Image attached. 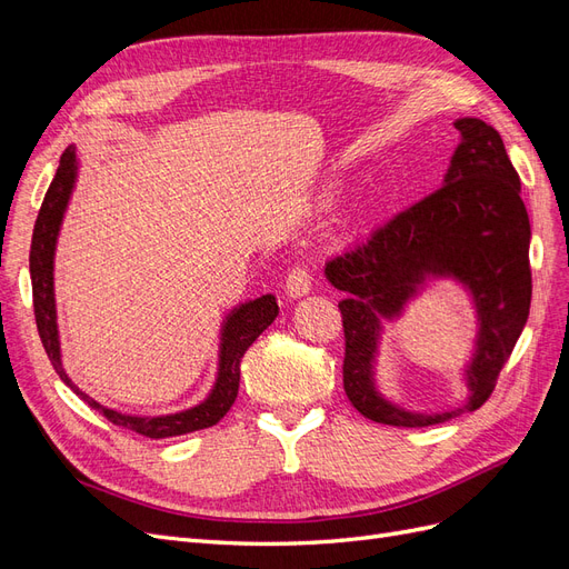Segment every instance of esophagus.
Masks as SVG:
<instances>
[{
	"mask_svg": "<svg viewBox=\"0 0 569 569\" xmlns=\"http://www.w3.org/2000/svg\"><path fill=\"white\" fill-rule=\"evenodd\" d=\"M311 270H308L306 266H295L289 272H287V280H284V291L287 297L291 299H299L303 295H308L311 291Z\"/></svg>",
	"mask_w": 569,
	"mask_h": 569,
	"instance_id": "obj_1",
	"label": "esophagus"
}]
</instances>
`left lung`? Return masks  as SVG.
<instances>
[{"mask_svg":"<svg viewBox=\"0 0 569 569\" xmlns=\"http://www.w3.org/2000/svg\"><path fill=\"white\" fill-rule=\"evenodd\" d=\"M460 144L441 187L389 218L366 242L327 261L325 274L347 291L343 391L368 420L427 427L485 406L518 343L531 306L529 216L501 134L479 118L456 120ZM427 271L456 273L476 295L478 353L469 369L468 407L420 417L387 405L371 385L377 315H395Z\"/></svg>","mask_w":569,"mask_h":569,"instance_id":"left-lung-1","label":"left lung"}]
</instances>
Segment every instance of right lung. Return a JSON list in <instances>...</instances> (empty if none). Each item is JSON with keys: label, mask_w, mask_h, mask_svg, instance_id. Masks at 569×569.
Here are the masks:
<instances>
[{"label": "right lung", "mask_w": 569, "mask_h": 569, "mask_svg": "<svg viewBox=\"0 0 569 569\" xmlns=\"http://www.w3.org/2000/svg\"><path fill=\"white\" fill-rule=\"evenodd\" d=\"M73 180H76V147H68L61 153L57 176L51 180L44 201L40 206L36 230H32V244H30L32 306H36L38 332L51 366H54L57 375L80 396L84 403L99 410L101 416H104L109 422H113L116 427H126L130 432H137L149 439H168V437L197 432V429L213 427L232 408L239 391V360H242V356L258 339V335H261L274 318H278V301H274V297L266 295L261 299L239 306L237 311L228 318L226 330H222L218 382L203 403L176 412V416H163V418H132L97 403L88 393L80 391L71 380H68V375L61 368V353H59L54 278H51V272H54L57 234H59L68 197H71Z\"/></svg>", "instance_id": "obj_1"}]
</instances>
